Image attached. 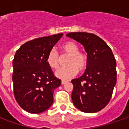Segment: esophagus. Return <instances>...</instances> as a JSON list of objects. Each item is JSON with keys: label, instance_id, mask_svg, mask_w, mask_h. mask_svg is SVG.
<instances>
[{"label": "esophagus", "instance_id": "esophagus-1", "mask_svg": "<svg viewBox=\"0 0 129 129\" xmlns=\"http://www.w3.org/2000/svg\"><path fill=\"white\" fill-rule=\"evenodd\" d=\"M66 82H67V80H62V82H61V83H62V85H64Z\"/></svg>", "mask_w": 129, "mask_h": 129}]
</instances>
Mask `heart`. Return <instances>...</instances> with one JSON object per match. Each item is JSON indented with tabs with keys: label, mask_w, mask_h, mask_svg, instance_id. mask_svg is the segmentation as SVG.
Here are the masks:
<instances>
[{
	"label": "heart",
	"mask_w": 129,
	"mask_h": 129,
	"mask_svg": "<svg viewBox=\"0 0 129 129\" xmlns=\"http://www.w3.org/2000/svg\"><path fill=\"white\" fill-rule=\"evenodd\" d=\"M63 54L68 55L66 67H62L56 72V76L62 80H69L74 77L79 71H84L88 66V56L85 52L80 51V47L77 43L69 41L61 46ZM61 58L58 52L52 49L48 53L47 62L52 69L57 70L59 66Z\"/></svg>",
	"instance_id": "obj_1"
}]
</instances>
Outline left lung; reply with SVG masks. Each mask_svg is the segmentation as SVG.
Instances as JSON below:
<instances>
[{
	"mask_svg": "<svg viewBox=\"0 0 129 129\" xmlns=\"http://www.w3.org/2000/svg\"><path fill=\"white\" fill-rule=\"evenodd\" d=\"M67 37L82 44L89 59L85 73L71 81L72 102L82 112L100 111L110 101L116 83V62L112 50L93 34L72 32Z\"/></svg>",
	"mask_w": 129,
	"mask_h": 129,
	"instance_id": "obj_1",
	"label": "left lung"
}]
</instances>
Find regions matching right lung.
I'll return each instance as SVG.
<instances>
[{
    "label": "right lung",
    "mask_w": 129,
    "mask_h": 129,
    "mask_svg": "<svg viewBox=\"0 0 129 129\" xmlns=\"http://www.w3.org/2000/svg\"><path fill=\"white\" fill-rule=\"evenodd\" d=\"M63 34L34 39L18 49L13 60V94L18 105L31 113L45 111L53 103L54 90L61 80L47 62L49 51Z\"/></svg>",
    "instance_id": "1"
}]
</instances>
